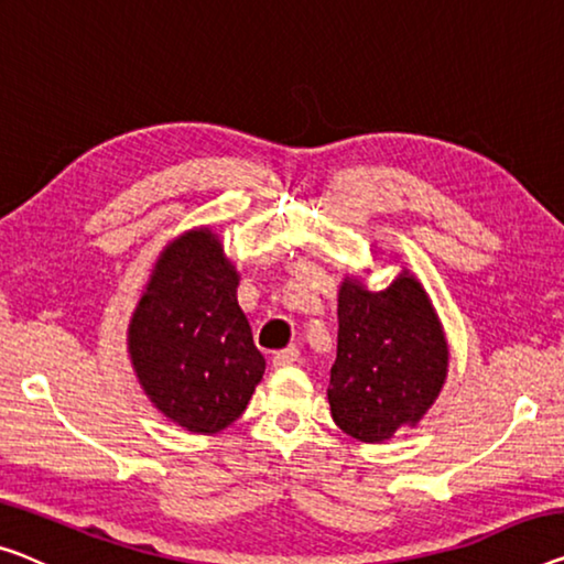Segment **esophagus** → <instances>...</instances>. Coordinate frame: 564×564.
I'll return each instance as SVG.
<instances>
[{
    "label": "esophagus",
    "mask_w": 564,
    "mask_h": 564,
    "mask_svg": "<svg viewBox=\"0 0 564 564\" xmlns=\"http://www.w3.org/2000/svg\"><path fill=\"white\" fill-rule=\"evenodd\" d=\"M293 362H299V349L296 347H285L273 355V367H291Z\"/></svg>",
    "instance_id": "obj_1"
}]
</instances>
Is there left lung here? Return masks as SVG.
<instances>
[{
    "label": "left lung",
    "instance_id": "1",
    "mask_svg": "<svg viewBox=\"0 0 564 564\" xmlns=\"http://www.w3.org/2000/svg\"><path fill=\"white\" fill-rule=\"evenodd\" d=\"M336 316V362L326 390L334 423L362 443H384L400 427H415L438 400L451 359L423 283L408 268L382 291L369 289L362 275H344Z\"/></svg>",
    "mask_w": 564,
    "mask_h": 564
}]
</instances>
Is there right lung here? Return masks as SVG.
<instances>
[{"label": "right lung", "instance_id": "add662e5", "mask_svg": "<svg viewBox=\"0 0 564 564\" xmlns=\"http://www.w3.org/2000/svg\"><path fill=\"white\" fill-rule=\"evenodd\" d=\"M238 285L220 235L197 225L162 248L126 329L141 390L189 433L215 435L232 425L263 380L265 359Z\"/></svg>", "mask_w": 564, "mask_h": 564}]
</instances>
